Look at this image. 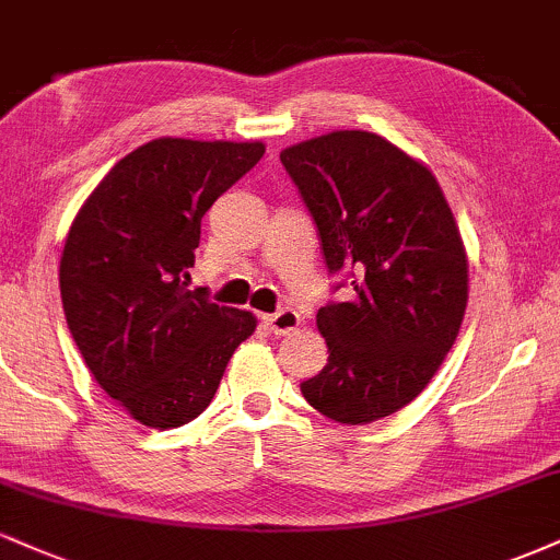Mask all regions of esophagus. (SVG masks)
<instances>
[{"label":"esophagus","instance_id":"34e87169","mask_svg":"<svg viewBox=\"0 0 560 560\" xmlns=\"http://www.w3.org/2000/svg\"><path fill=\"white\" fill-rule=\"evenodd\" d=\"M300 313L292 311V307H284V311L279 313H271V316L262 318V324L268 326V331L276 334V337H287V334H292L294 329L300 326Z\"/></svg>","mask_w":560,"mask_h":560}]
</instances>
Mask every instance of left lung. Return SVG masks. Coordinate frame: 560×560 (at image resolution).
I'll return each instance as SVG.
<instances>
[{"mask_svg": "<svg viewBox=\"0 0 560 560\" xmlns=\"http://www.w3.org/2000/svg\"><path fill=\"white\" fill-rule=\"evenodd\" d=\"M313 221L329 273L355 298L320 307L329 363L300 384L339 423L397 413L432 382L458 337L468 260L434 173L369 131H331L281 152Z\"/></svg>", "mask_w": 560, "mask_h": 560, "instance_id": "8db88e82", "label": "left lung"}]
</instances>
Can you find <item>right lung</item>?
<instances>
[{"label": "right lung", "mask_w": 560, "mask_h": 560, "mask_svg": "<svg viewBox=\"0 0 560 560\" xmlns=\"http://www.w3.org/2000/svg\"><path fill=\"white\" fill-rule=\"evenodd\" d=\"M262 152V141H147L113 165L68 231V329L96 384L144 427L197 419L258 326L189 289V268L202 215Z\"/></svg>", "instance_id": "obj_1"}]
</instances>
